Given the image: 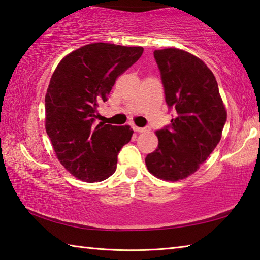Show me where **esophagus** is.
I'll return each instance as SVG.
<instances>
[{
	"mask_svg": "<svg viewBox=\"0 0 260 260\" xmlns=\"http://www.w3.org/2000/svg\"><path fill=\"white\" fill-rule=\"evenodd\" d=\"M133 129L135 132H138V133H142V132H146L147 131L146 127H136V126L133 127Z\"/></svg>",
	"mask_w": 260,
	"mask_h": 260,
	"instance_id": "34e87169",
	"label": "esophagus"
}]
</instances>
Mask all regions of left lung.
<instances>
[{
  "instance_id": "8db88e82",
  "label": "left lung",
  "mask_w": 260,
  "mask_h": 260,
  "mask_svg": "<svg viewBox=\"0 0 260 260\" xmlns=\"http://www.w3.org/2000/svg\"><path fill=\"white\" fill-rule=\"evenodd\" d=\"M171 124L158 129V147L146 157L149 172L166 181L195 173L217 147L227 113L213 73L196 56L169 48L153 52Z\"/></svg>"
}]
</instances>
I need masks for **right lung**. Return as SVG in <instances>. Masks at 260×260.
Segmentation results:
<instances>
[{"label": "right lung", "mask_w": 260, "mask_h": 260, "mask_svg": "<svg viewBox=\"0 0 260 260\" xmlns=\"http://www.w3.org/2000/svg\"><path fill=\"white\" fill-rule=\"evenodd\" d=\"M143 52L142 47L90 43L61 59L46 94V131L60 164L86 182L116 172L117 157L128 143V125L96 124L99 105L120 74Z\"/></svg>", "instance_id": "1"}]
</instances>
